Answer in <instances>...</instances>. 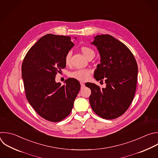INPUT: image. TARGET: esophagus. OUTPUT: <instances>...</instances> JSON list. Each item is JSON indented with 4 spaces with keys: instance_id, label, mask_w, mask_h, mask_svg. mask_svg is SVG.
Here are the masks:
<instances>
[{
    "instance_id": "34e87169",
    "label": "esophagus",
    "mask_w": 158,
    "mask_h": 158,
    "mask_svg": "<svg viewBox=\"0 0 158 158\" xmlns=\"http://www.w3.org/2000/svg\"><path fill=\"white\" fill-rule=\"evenodd\" d=\"M81 88H83L84 86H85V84L83 83V82H81Z\"/></svg>"
}]
</instances>
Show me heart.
Returning a JSON list of instances; mask_svg holds the SVG:
<instances>
[{"label": "heart", "instance_id": "b5f03b06", "mask_svg": "<svg viewBox=\"0 0 158 158\" xmlns=\"http://www.w3.org/2000/svg\"><path fill=\"white\" fill-rule=\"evenodd\" d=\"M81 49L83 55L86 58H87L89 56H90L92 54L94 55V51L89 47L82 46L81 47ZM71 58V53L70 52H69L66 54L64 58V62L66 64H69L70 63ZM90 71L89 69H78L70 73L69 76L79 81H86L89 79L90 77Z\"/></svg>", "mask_w": 158, "mask_h": 158}]
</instances>
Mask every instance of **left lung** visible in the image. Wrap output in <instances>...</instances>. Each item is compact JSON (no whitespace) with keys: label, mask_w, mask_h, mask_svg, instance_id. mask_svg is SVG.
<instances>
[{"label":"left lung","mask_w":158,"mask_h":158,"mask_svg":"<svg viewBox=\"0 0 158 158\" xmlns=\"http://www.w3.org/2000/svg\"><path fill=\"white\" fill-rule=\"evenodd\" d=\"M92 44L97 46L100 55V64L94 72V77L97 81L104 79L106 87L85 84L91 90L89 102L101 118L115 119L128 110L134 98L137 63L129 48L111 35H97Z\"/></svg>","instance_id":"left-lung-1"}]
</instances>
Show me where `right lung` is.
Returning <instances> with one entry per match:
<instances>
[{"label": "right lung", "mask_w": 158, "mask_h": 158, "mask_svg": "<svg viewBox=\"0 0 158 158\" xmlns=\"http://www.w3.org/2000/svg\"><path fill=\"white\" fill-rule=\"evenodd\" d=\"M73 46L70 36L47 34L28 50L22 63L26 97L35 112L49 122H61L70 114L81 89L75 79H66L63 85L55 82Z\"/></svg>", "instance_id": "right-lung-1"}]
</instances>
